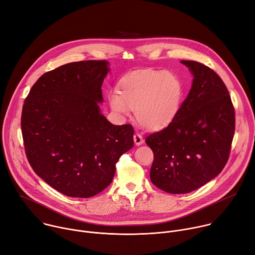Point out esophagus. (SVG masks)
<instances>
[{
    "label": "esophagus",
    "mask_w": 255,
    "mask_h": 255,
    "mask_svg": "<svg viewBox=\"0 0 255 255\" xmlns=\"http://www.w3.org/2000/svg\"><path fill=\"white\" fill-rule=\"evenodd\" d=\"M133 142H134V144H135L136 146H140V145L144 144V138H143V136L140 135L139 133H135V134L133 135Z\"/></svg>",
    "instance_id": "1"
}]
</instances>
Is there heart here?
Returning a JSON list of instances; mask_svg holds the SVG:
<instances>
[{
	"mask_svg": "<svg viewBox=\"0 0 255 255\" xmlns=\"http://www.w3.org/2000/svg\"><path fill=\"white\" fill-rule=\"evenodd\" d=\"M182 98L183 85L176 75L146 70L124 78L120 92H110L108 102L119 116L128 117L130 110H135V119L140 126L158 131L174 122Z\"/></svg>",
	"mask_w": 255,
	"mask_h": 255,
	"instance_id": "b5f03b06",
	"label": "heart"
}]
</instances>
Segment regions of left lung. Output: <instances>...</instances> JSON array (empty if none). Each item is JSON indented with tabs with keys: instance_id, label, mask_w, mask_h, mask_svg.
<instances>
[{
	"instance_id": "8db88e82",
	"label": "left lung",
	"mask_w": 255,
	"mask_h": 255,
	"mask_svg": "<svg viewBox=\"0 0 255 255\" xmlns=\"http://www.w3.org/2000/svg\"><path fill=\"white\" fill-rule=\"evenodd\" d=\"M181 64L193 77L190 91L174 122L146 138L154 153L151 181L169 193H187L215 178L228 161L235 130L222 79L201 63Z\"/></svg>"
}]
</instances>
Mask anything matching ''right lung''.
I'll use <instances>...</instances> for the list:
<instances>
[{
  "label": "right lung",
  "instance_id": "1",
  "mask_svg": "<svg viewBox=\"0 0 255 255\" xmlns=\"http://www.w3.org/2000/svg\"><path fill=\"white\" fill-rule=\"evenodd\" d=\"M107 61L70 63L43 74L22 110L25 152L34 172L72 197L106 188L116 164L133 146L130 125L115 126L102 115L101 86Z\"/></svg>",
  "mask_w": 255,
  "mask_h": 255
}]
</instances>
